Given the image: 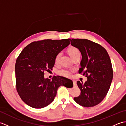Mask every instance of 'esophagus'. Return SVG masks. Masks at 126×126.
<instances>
[{
	"instance_id": "esophagus-1",
	"label": "esophagus",
	"mask_w": 126,
	"mask_h": 126,
	"mask_svg": "<svg viewBox=\"0 0 126 126\" xmlns=\"http://www.w3.org/2000/svg\"><path fill=\"white\" fill-rule=\"evenodd\" d=\"M73 84L74 85H76V82L75 81H73Z\"/></svg>"
}]
</instances>
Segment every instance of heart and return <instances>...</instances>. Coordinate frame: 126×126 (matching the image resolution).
Returning a JSON list of instances; mask_svg holds the SVG:
<instances>
[{
  "label": "heart",
  "mask_w": 126,
  "mask_h": 126,
  "mask_svg": "<svg viewBox=\"0 0 126 126\" xmlns=\"http://www.w3.org/2000/svg\"><path fill=\"white\" fill-rule=\"evenodd\" d=\"M68 51L69 55L70 56V57L72 58H74L77 56L81 55V52H80L79 50L75 47H71L70 48H69ZM61 56V53L60 52L58 53L57 56H56L55 61V64H57L58 63ZM72 73H73L72 70H69V69H62V70L58 71L59 75L63 76H65V77H71L72 75Z\"/></svg>",
  "instance_id": "b5f03b06"
}]
</instances>
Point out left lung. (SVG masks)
Returning <instances> with one entry per match:
<instances>
[{
  "instance_id": "8db88e82",
  "label": "left lung",
  "mask_w": 126,
  "mask_h": 126,
  "mask_svg": "<svg viewBox=\"0 0 126 126\" xmlns=\"http://www.w3.org/2000/svg\"><path fill=\"white\" fill-rule=\"evenodd\" d=\"M71 45L81 53V68L79 73H83L88 79L84 84L77 82L81 94L74 97V101L85 107L95 106L106 97L113 80L110 57L101 45L88 39H72Z\"/></svg>"
}]
</instances>
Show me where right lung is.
<instances>
[{
  "instance_id": "obj_1",
  "label": "right lung",
  "mask_w": 126,
  "mask_h": 126,
  "mask_svg": "<svg viewBox=\"0 0 126 126\" xmlns=\"http://www.w3.org/2000/svg\"><path fill=\"white\" fill-rule=\"evenodd\" d=\"M70 39H44L28 45L15 64L16 88L22 100L34 108H42L54 100L61 85L73 87L71 80L63 76L44 78L45 71L52 70L58 53L70 44Z\"/></svg>"
}]
</instances>
